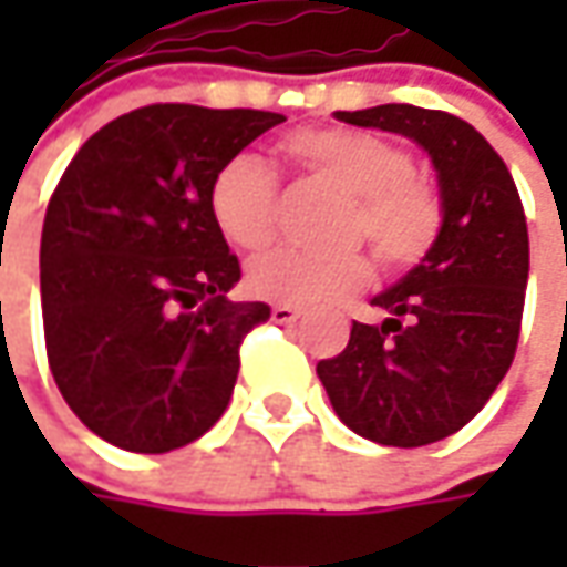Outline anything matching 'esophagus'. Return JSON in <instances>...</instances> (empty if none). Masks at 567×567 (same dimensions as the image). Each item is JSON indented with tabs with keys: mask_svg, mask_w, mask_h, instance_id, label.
Returning <instances> with one entry per match:
<instances>
[{
	"mask_svg": "<svg viewBox=\"0 0 567 567\" xmlns=\"http://www.w3.org/2000/svg\"><path fill=\"white\" fill-rule=\"evenodd\" d=\"M299 316H302V312H299L296 306H284V302L271 309V318L277 321V324H290V321H296Z\"/></svg>",
	"mask_w": 567,
	"mask_h": 567,
	"instance_id": "esophagus-1",
	"label": "esophagus"
}]
</instances>
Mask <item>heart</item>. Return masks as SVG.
Here are the masks:
<instances>
[{"label":"heart","mask_w":567,"mask_h":567,"mask_svg":"<svg viewBox=\"0 0 567 567\" xmlns=\"http://www.w3.org/2000/svg\"><path fill=\"white\" fill-rule=\"evenodd\" d=\"M280 151L306 173L357 195L347 236L365 239L388 271H410L435 249L445 227V202L435 183L413 169L410 147L360 128L324 125L284 135ZM207 207L229 246L265 249L277 233V179L265 161L239 154L214 173ZM369 274L362 251L274 249L251 261L249 287L284 306H328L360 293Z\"/></svg>","instance_id":"b5f03b06"}]
</instances>
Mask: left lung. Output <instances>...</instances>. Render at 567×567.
<instances>
[{"instance_id":"left-lung-1","label":"left lung","mask_w":567,"mask_h":567,"mask_svg":"<svg viewBox=\"0 0 567 567\" xmlns=\"http://www.w3.org/2000/svg\"><path fill=\"white\" fill-rule=\"evenodd\" d=\"M334 116L423 144L445 227L425 261L372 299L391 318L353 321L350 343L318 362V379L362 439L432 445L464 429L512 369L530 271L524 205L498 151L461 116L413 103Z\"/></svg>"}]
</instances>
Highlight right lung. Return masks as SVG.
I'll return each instance as SVG.
<instances>
[{"label":"right lung","instance_id":"obj_1","mask_svg":"<svg viewBox=\"0 0 567 567\" xmlns=\"http://www.w3.org/2000/svg\"><path fill=\"white\" fill-rule=\"evenodd\" d=\"M280 113L151 103L106 122L43 217L40 302L55 388L103 442L166 454L227 410L265 302H233L239 258L207 188Z\"/></svg>","mask_w":567,"mask_h":567}]
</instances>
